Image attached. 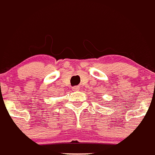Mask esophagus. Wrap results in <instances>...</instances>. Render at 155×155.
Segmentation results:
<instances>
[{
    "label": "esophagus",
    "mask_w": 155,
    "mask_h": 155,
    "mask_svg": "<svg viewBox=\"0 0 155 155\" xmlns=\"http://www.w3.org/2000/svg\"><path fill=\"white\" fill-rule=\"evenodd\" d=\"M79 89H80V87H79V86H74V87H73V91H77L79 90Z\"/></svg>",
    "instance_id": "obj_1"
}]
</instances>
